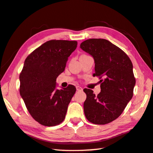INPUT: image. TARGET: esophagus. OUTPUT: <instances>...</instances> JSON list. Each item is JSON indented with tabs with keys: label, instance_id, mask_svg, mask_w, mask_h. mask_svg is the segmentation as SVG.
Masks as SVG:
<instances>
[{
	"label": "esophagus",
	"instance_id": "esophagus-1",
	"mask_svg": "<svg viewBox=\"0 0 153 153\" xmlns=\"http://www.w3.org/2000/svg\"><path fill=\"white\" fill-rule=\"evenodd\" d=\"M76 89L77 91H83L82 87H81L79 86H76Z\"/></svg>",
	"mask_w": 153,
	"mask_h": 153
}]
</instances>
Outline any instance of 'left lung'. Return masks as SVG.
I'll use <instances>...</instances> for the list:
<instances>
[{
  "instance_id": "obj_1",
  "label": "left lung",
  "mask_w": 153,
  "mask_h": 153,
  "mask_svg": "<svg viewBox=\"0 0 153 153\" xmlns=\"http://www.w3.org/2000/svg\"><path fill=\"white\" fill-rule=\"evenodd\" d=\"M80 48L93 58V76L103 78L98 95L83 89L87 95L84 113L90 122L106 124L118 118L132 99L135 85L132 62L122 49L104 39H87Z\"/></svg>"
}]
</instances>
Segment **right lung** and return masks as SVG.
<instances>
[{"instance_id": "add662e5", "label": "right lung", "mask_w": 153, "mask_h": 153, "mask_svg": "<svg viewBox=\"0 0 153 153\" xmlns=\"http://www.w3.org/2000/svg\"><path fill=\"white\" fill-rule=\"evenodd\" d=\"M76 41L51 40L26 58L19 75V93L31 116L40 124L54 126L66 117L76 87L56 89V78L64 71Z\"/></svg>"}]
</instances>
